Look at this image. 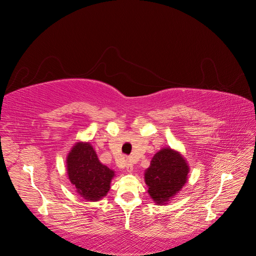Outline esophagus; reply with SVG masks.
Returning a JSON list of instances; mask_svg holds the SVG:
<instances>
[{
  "instance_id": "obj_1",
  "label": "esophagus",
  "mask_w": 256,
  "mask_h": 256,
  "mask_svg": "<svg viewBox=\"0 0 256 256\" xmlns=\"http://www.w3.org/2000/svg\"><path fill=\"white\" fill-rule=\"evenodd\" d=\"M126 168H127V171H128V172H130V173L134 171V164H132V162H131L130 160H128V161H127Z\"/></svg>"
}]
</instances>
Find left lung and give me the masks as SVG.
I'll use <instances>...</instances> for the list:
<instances>
[{"label":"left lung","instance_id":"left-lung-1","mask_svg":"<svg viewBox=\"0 0 256 256\" xmlns=\"http://www.w3.org/2000/svg\"><path fill=\"white\" fill-rule=\"evenodd\" d=\"M188 173V164L178 152L166 147L154 154L144 175L154 202L168 204L187 182Z\"/></svg>","mask_w":256,"mask_h":256}]
</instances>
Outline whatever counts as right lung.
<instances>
[{
    "mask_svg": "<svg viewBox=\"0 0 256 256\" xmlns=\"http://www.w3.org/2000/svg\"><path fill=\"white\" fill-rule=\"evenodd\" d=\"M66 161L69 180L83 198L96 202L106 196L115 174L99 161L90 143H76Z\"/></svg>",
    "mask_w": 256,
    "mask_h": 256,
    "instance_id": "right-lung-1",
    "label": "right lung"
}]
</instances>
